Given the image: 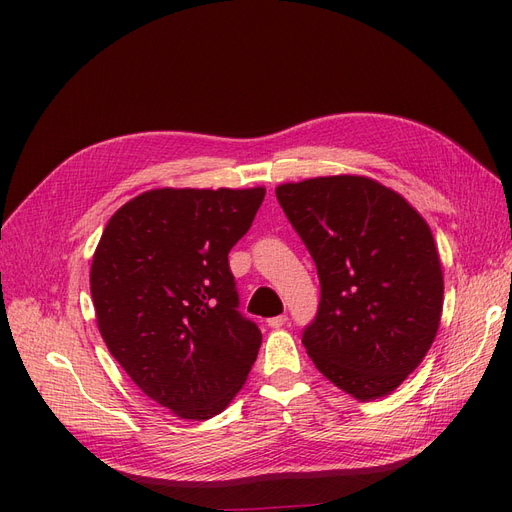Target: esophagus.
I'll list each match as a JSON object with an SVG mask.
<instances>
[{
	"label": "esophagus",
	"instance_id": "34e87169",
	"mask_svg": "<svg viewBox=\"0 0 512 512\" xmlns=\"http://www.w3.org/2000/svg\"><path fill=\"white\" fill-rule=\"evenodd\" d=\"M286 321H288L286 315H276L272 319H267V326H270V328H282V326H286Z\"/></svg>",
	"mask_w": 512,
	"mask_h": 512
}]
</instances>
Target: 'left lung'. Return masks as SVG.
I'll use <instances>...</instances> for the list:
<instances>
[{
	"instance_id": "8db88e82",
	"label": "left lung",
	"mask_w": 512,
	"mask_h": 512,
	"mask_svg": "<svg viewBox=\"0 0 512 512\" xmlns=\"http://www.w3.org/2000/svg\"><path fill=\"white\" fill-rule=\"evenodd\" d=\"M276 197L321 284L303 332L307 355L357 400L392 394L440 328L444 276L432 230L405 197L367 176L286 182Z\"/></svg>"
}]
</instances>
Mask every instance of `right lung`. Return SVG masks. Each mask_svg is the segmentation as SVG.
<instances>
[{
    "instance_id": "1",
    "label": "right lung",
    "mask_w": 512,
    "mask_h": 512,
    "mask_svg": "<svg viewBox=\"0 0 512 512\" xmlns=\"http://www.w3.org/2000/svg\"><path fill=\"white\" fill-rule=\"evenodd\" d=\"M265 188H153L107 222L91 263L112 357L180 419L220 415L247 382L261 332L242 317L228 253Z\"/></svg>"
}]
</instances>
